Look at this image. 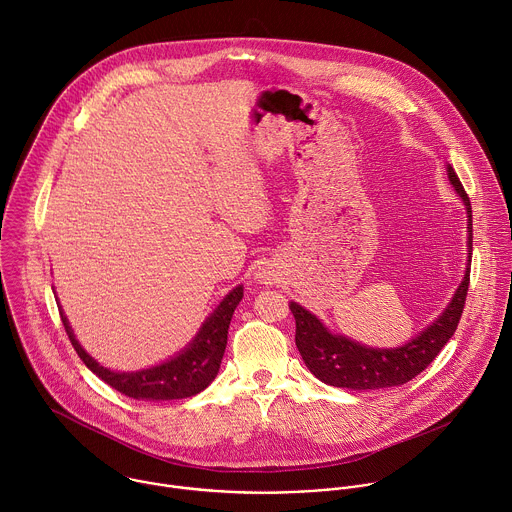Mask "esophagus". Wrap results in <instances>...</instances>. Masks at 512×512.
<instances>
[{
  "label": "esophagus",
  "mask_w": 512,
  "mask_h": 512,
  "mask_svg": "<svg viewBox=\"0 0 512 512\" xmlns=\"http://www.w3.org/2000/svg\"><path fill=\"white\" fill-rule=\"evenodd\" d=\"M257 279H259L261 283H265V285H271V283H275V275H273V271H269V269H259V273H257Z\"/></svg>",
  "instance_id": "esophagus-1"
}]
</instances>
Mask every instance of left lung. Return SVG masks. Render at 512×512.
Wrapping results in <instances>:
<instances>
[{
	"instance_id": "8db88e82",
	"label": "left lung",
	"mask_w": 512,
	"mask_h": 512,
	"mask_svg": "<svg viewBox=\"0 0 512 512\" xmlns=\"http://www.w3.org/2000/svg\"><path fill=\"white\" fill-rule=\"evenodd\" d=\"M450 182L456 192L462 196L468 210V247L472 249V206L470 198L454 172L448 166ZM470 255V253H468ZM470 285V263L464 275V281L456 289V294L444 314L437 318L427 330L415 336L411 342L383 350V348H367L358 342H352L344 336L328 332L322 322L304 310L300 304L291 302L289 310L296 318V346L306 362V367L312 371L316 379L326 385L354 389V391H375L385 387H397L415 379L421 371L427 369V364L440 354V350L454 336Z\"/></svg>"
}]
</instances>
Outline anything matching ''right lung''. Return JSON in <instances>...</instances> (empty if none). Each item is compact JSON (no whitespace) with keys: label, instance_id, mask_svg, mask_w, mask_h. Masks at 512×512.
I'll return each instance as SVG.
<instances>
[{"label":"right lung","instance_id":"obj_1","mask_svg":"<svg viewBox=\"0 0 512 512\" xmlns=\"http://www.w3.org/2000/svg\"><path fill=\"white\" fill-rule=\"evenodd\" d=\"M241 298H243V287L239 285L204 322L202 330L184 352L160 364V367H154L148 371H137V373H113L101 367L97 360H93L81 348L62 310H60V320L81 360L99 379H103L115 391L133 399H148V401L186 399L204 391L214 381L218 369H221V360L227 348L229 324Z\"/></svg>","mask_w":512,"mask_h":512}]
</instances>
